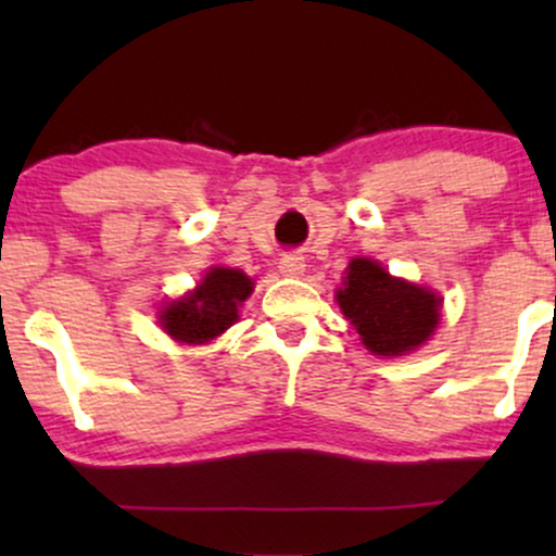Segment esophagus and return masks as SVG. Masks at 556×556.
Masks as SVG:
<instances>
[{"instance_id":"1","label":"esophagus","mask_w":556,"mask_h":556,"mask_svg":"<svg viewBox=\"0 0 556 556\" xmlns=\"http://www.w3.org/2000/svg\"><path fill=\"white\" fill-rule=\"evenodd\" d=\"M305 269V258L300 256V253H285L282 258H279V271L285 274V277H298V274H303Z\"/></svg>"}]
</instances>
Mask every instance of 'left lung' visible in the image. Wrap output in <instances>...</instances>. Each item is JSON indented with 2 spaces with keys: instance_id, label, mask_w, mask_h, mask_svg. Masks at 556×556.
Segmentation results:
<instances>
[{
  "instance_id": "obj_1",
  "label": "left lung",
  "mask_w": 556,
  "mask_h": 556,
  "mask_svg": "<svg viewBox=\"0 0 556 556\" xmlns=\"http://www.w3.org/2000/svg\"><path fill=\"white\" fill-rule=\"evenodd\" d=\"M337 303L374 355H405L433 334L442 298L389 277L371 258H353Z\"/></svg>"
}]
</instances>
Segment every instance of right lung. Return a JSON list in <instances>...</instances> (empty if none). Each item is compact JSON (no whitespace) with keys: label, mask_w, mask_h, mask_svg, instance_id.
Wrapping results in <instances>:
<instances>
[{"label":"right lung","mask_w":556,"mask_h":556,"mask_svg":"<svg viewBox=\"0 0 556 556\" xmlns=\"http://www.w3.org/2000/svg\"><path fill=\"white\" fill-rule=\"evenodd\" d=\"M253 292V282L240 269L216 266L188 298L162 311V327L180 342L201 344L214 340L238 321L240 303Z\"/></svg>","instance_id":"add662e5"}]
</instances>
